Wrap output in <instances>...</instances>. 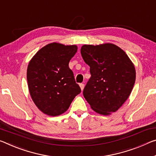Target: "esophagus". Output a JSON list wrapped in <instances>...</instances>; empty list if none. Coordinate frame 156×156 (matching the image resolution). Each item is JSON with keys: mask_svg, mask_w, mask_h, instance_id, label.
I'll use <instances>...</instances> for the list:
<instances>
[{"mask_svg": "<svg viewBox=\"0 0 156 156\" xmlns=\"http://www.w3.org/2000/svg\"><path fill=\"white\" fill-rule=\"evenodd\" d=\"M79 85H80V89H81V90L83 91V89H84V84H83V83H80Z\"/></svg>", "mask_w": 156, "mask_h": 156, "instance_id": "34e87169", "label": "esophagus"}]
</instances>
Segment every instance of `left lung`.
<instances>
[{
    "mask_svg": "<svg viewBox=\"0 0 156 156\" xmlns=\"http://www.w3.org/2000/svg\"><path fill=\"white\" fill-rule=\"evenodd\" d=\"M81 55L90 66L91 78L83 96L94 111L109 115L128 99L135 85L134 64L122 48L111 43L83 45Z\"/></svg>",
    "mask_w": 156,
    "mask_h": 156,
    "instance_id": "obj_1",
    "label": "left lung"
}]
</instances>
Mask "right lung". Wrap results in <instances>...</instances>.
<instances>
[{
	"mask_svg": "<svg viewBox=\"0 0 156 156\" xmlns=\"http://www.w3.org/2000/svg\"><path fill=\"white\" fill-rule=\"evenodd\" d=\"M76 45L51 43L37 52L27 69L30 94L38 109L55 117L65 112L81 90L76 83L69 62Z\"/></svg>",
	"mask_w": 156,
	"mask_h": 156,
	"instance_id": "obj_1",
	"label": "right lung"
}]
</instances>
